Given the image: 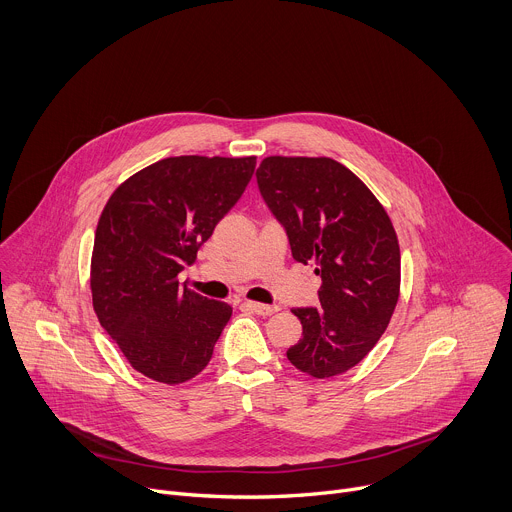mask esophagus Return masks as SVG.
Here are the masks:
<instances>
[{
    "instance_id": "1",
    "label": "esophagus",
    "mask_w": 512,
    "mask_h": 512,
    "mask_svg": "<svg viewBox=\"0 0 512 512\" xmlns=\"http://www.w3.org/2000/svg\"><path fill=\"white\" fill-rule=\"evenodd\" d=\"M243 306H245L247 310H251V312L259 314V316H271V314H275V312L279 310L277 306H265V304H259V302H251V300H245V302H243Z\"/></svg>"
}]
</instances>
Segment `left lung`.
Listing matches in <instances>:
<instances>
[{
    "label": "left lung",
    "mask_w": 512,
    "mask_h": 512,
    "mask_svg": "<svg viewBox=\"0 0 512 512\" xmlns=\"http://www.w3.org/2000/svg\"><path fill=\"white\" fill-rule=\"evenodd\" d=\"M261 196L283 225L291 255L316 263L318 308H296L302 338L287 350L302 373L328 379L367 356L399 300L401 253L375 194L332 158L269 156L257 168Z\"/></svg>",
    "instance_id": "left-lung-1"
}]
</instances>
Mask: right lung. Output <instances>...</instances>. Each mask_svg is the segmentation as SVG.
Instances as JSON below:
<instances>
[{
    "mask_svg": "<svg viewBox=\"0 0 512 512\" xmlns=\"http://www.w3.org/2000/svg\"><path fill=\"white\" fill-rule=\"evenodd\" d=\"M255 170L249 158L178 156L127 178L107 200L91 259L93 308L131 367L166 385L196 377L233 308L180 285Z\"/></svg>",
    "mask_w": 512,
    "mask_h": 512,
    "instance_id": "add662e5",
    "label": "right lung"
}]
</instances>
